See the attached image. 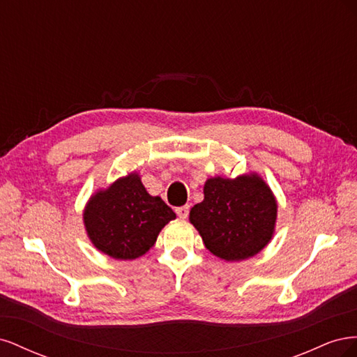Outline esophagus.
<instances>
[{"label":"esophagus","instance_id":"obj_1","mask_svg":"<svg viewBox=\"0 0 357 357\" xmlns=\"http://www.w3.org/2000/svg\"><path fill=\"white\" fill-rule=\"evenodd\" d=\"M189 205H183V207H177L176 208V213H177V215L180 219H186L188 215H189Z\"/></svg>","mask_w":357,"mask_h":357}]
</instances>
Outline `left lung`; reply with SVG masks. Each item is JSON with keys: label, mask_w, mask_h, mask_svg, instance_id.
<instances>
[{"label": "left lung", "mask_w": 357, "mask_h": 357, "mask_svg": "<svg viewBox=\"0 0 357 357\" xmlns=\"http://www.w3.org/2000/svg\"><path fill=\"white\" fill-rule=\"evenodd\" d=\"M277 201L257 174L213 177L204 185V201L193 205L189 220L208 250L228 262L257 255L271 241Z\"/></svg>", "instance_id": "8db88e82"}]
</instances>
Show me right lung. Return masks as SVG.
Segmentation results:
<instances>
[{
	"label": "right lung",
	"instance_id": "right-lung-1",
	"mask_svg": "<svg viewBox=\"0 0 357 357\" xmlns=\"http://www.w3.org/2000/svg\"><path fill=\"white\" fill-rule=\"evenodd\" d=\"M176 213L159 197L149 195L137 172L96 192L86 204L84 228L100 252L119 261L147 253Z\"/></svg>",
	"mask_w": 357,
	"mask_h": 357
}]
</instances>
